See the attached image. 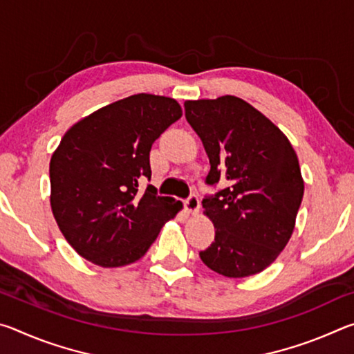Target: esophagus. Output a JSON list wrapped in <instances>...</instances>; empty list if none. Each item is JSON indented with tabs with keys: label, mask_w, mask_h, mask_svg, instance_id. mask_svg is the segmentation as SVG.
I'll list each match as a JSON object with an SVG mask.
<instances>
[{
	"label": "esophagus",
	"mask_w": 354,
	"mask_h": 354,
	"mask_svg": "<svg viewBox=\"0 0 354 354\" xmlns=\"http://www.w3.org/2000/svg\"><path fill=\"white\" fill-rule=\"evenodd\" d=\"M184 207H185V211L190 212V214L198 212V209H200L198 196H196L195 194H192L187 200H184Z\"/></svg>",
	"instance_id": "34e87169"
}]
</instances>
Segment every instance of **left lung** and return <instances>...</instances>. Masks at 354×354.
Masks as SVG:
<instances>
[{
	"instance_id": "8db88e82",
	"label": "left lung",
	"mask_w": 354,
	"mask_h": 354,
	"mask_svg": "<svg viewBox=\"0 0 354 354\" xmlns=\"http://www.w3.org/2000/svg\"><path fill=\"white\" fill-rule=\"evenodd\" d=\"M185 118L211 162L201 201L215 239L201 261L227 278L267 268L295 226L304 184L290 142L259 111L237 97L185 101Z\"/></svg>"
}]
</instances>
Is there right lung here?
Segmentation results:
<instances>
[{"label":"right lung","instance_id":"1","mask_svg":"<svg viewBox=\"0 0 354 354\" xmlns=\"http://www.w3.org/2000/svg\"><path fill=\"white\" fill-rule=\"evenodd\" d=\"M173 98L139 93L101 107L71 127L50 162L51 209L84 259L122 267L147 253L167 220L183 207L151 184L149 151L181 118Z\"/></svg>","mask_w":354,"mask_h":354}]
</instances>
